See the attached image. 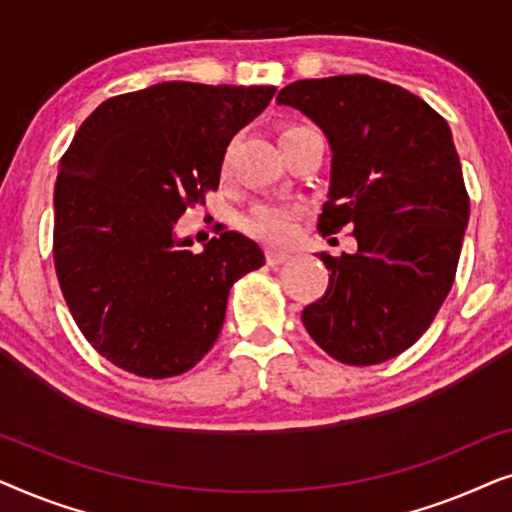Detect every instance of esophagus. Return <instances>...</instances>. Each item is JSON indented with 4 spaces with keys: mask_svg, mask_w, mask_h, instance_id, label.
<instances>
[{
    "mask_svg": "<svg viewBox=\"0 0 512 512\" xmlns=\"http://www.w3.org/2000/svg\"><path fill=\"white\" fill-rule=\"evenodd\" d=\"M289 258H291L289 251H279V249L265 251V261H268V265H282L284 261H289Z\"/></svg>",
    "mask_w": 512,
    "mask_h": 512,
    "instance_id": "34e87169",
    "label": "esophagus"
}]
</instances>
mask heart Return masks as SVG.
<instances>
[{
  "mask_svg": "<svg viewBox=\"0 0 512 512\" xmlns=\"http://www.w3.org/2000/svg\"><path fill=\"white\" fill-rule=\"evenodd\" d=\"M307 125H284L279 132V139L291 135V132L303 130ZM223 172L228 167V158H223ZM298 216L300 212L291 205H282V202H261L242 219L244 233L261 240L265 244H286L293 240L298 230Z\"/></svg>",
  "mask_w": 512,
  "mask_h": 512,
  "instance_id": "1",
  "label": "heart"
}]
</instances>
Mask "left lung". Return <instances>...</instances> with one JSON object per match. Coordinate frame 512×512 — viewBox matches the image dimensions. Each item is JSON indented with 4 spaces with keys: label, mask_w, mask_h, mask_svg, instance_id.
I'll return each mask as SVG.
<instances>
[{
    "label": "left lung",
    "mask_w": 512,
    "mask_h": 512,
    "mask_svg": "<svg viewBox=\"0 0 512 512\" xmlns=\"http://www.w3.org/2000/svg\"><path fill=\"white\" fill-rule=\"evenodd\" d=\"M331 142V193L319 233L352 228L354 254H321L328 289L303 310L335 361L375 366L415 345L457 275L471 200L450 125L410 90L366 74L279 90Z\"/></svg>",
    "instance_id": "1"
}]
</instances>
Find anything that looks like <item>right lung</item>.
Here are the masks:
<instances>
[{
  "label": "right lung",
  "mask_w": 512,
  "mask_h": 512,
  "mask_svg": "<svg viewBox=\"0 0 512 512\" xmlns=\"http://www.w3.org/2000/svg\"><path fill=\"white\" fill-rule=\"evenodd\" d=\"M272 86L167 81L109 97L60 160L53 263L83 338L114 366L165 380L219 338L230 286L265 263L233 230L193 251L174 223L219 188L226 146Z\"/></svg>",
  "instance_id": "1"
}]
</instances>
